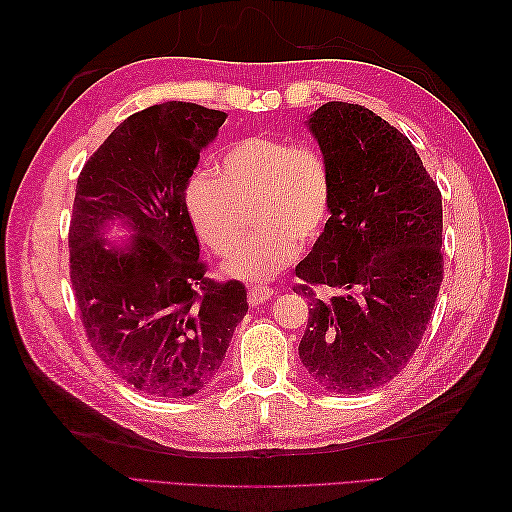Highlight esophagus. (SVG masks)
<instances>
[{
  "label": "esophagus",
  "instance_id": "34e87169",
  "mask_svg": "<svg viewBox=\"0 0 512 512\" xmlns=\"http://www.w3.org/2000/svg\"><path fill=\"white\" fill-rule=\"evenodd\" d=\"M273 297V288L267 286H250V292H247V301L252 305H260Z\"/></svg>",
  "mask_w": 512,
  "mask_h": 512
}]
</instances>
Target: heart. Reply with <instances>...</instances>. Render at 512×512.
I'll use <instances>...</instances> for the list:
<instances>
[{"mask_svg":"<svg viewBox=\"0 0 512 512\" xmlns=\"http://www.w3.org/2000/svg\"><path fill=\"white\" fill-rule=\"evenodd\" d=\"M218 175L196 173L185 188V209L213 254H228L250 224L256 230L224 262V271L269 280L314 245L331 218L333 183L320 149L286 138L250 136L232 143Z\"/></svg>","mask_w":512,"mask_h":512,"instance_id":"1","label":"heart"}]
</instances>
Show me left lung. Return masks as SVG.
<instances>
[{"mask_svg":"<svg viewBox=\"0 0 512 512\" xmlns=\"http://www.w3.org/2000/svg\"><path fill=\"white\" fill-rule=\"evenodd\" d=\"M307 126L333 207L297 267L294 292L312 305L299 359L322 391L359 395L393 380L427 331L444 277L442 194L408 136L369 108L327 102Z\"/></svg>","mask_w":512,"mask_h":512,"instance_id":"obj_1","label":"left lung"}]
</instances>
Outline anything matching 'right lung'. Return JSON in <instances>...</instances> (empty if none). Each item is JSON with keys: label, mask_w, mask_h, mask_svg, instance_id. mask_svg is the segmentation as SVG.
<instances>
[{"label": "right lung", "mask_w": 512, "mask_h": 512, "mask_svg": "<svg viewBox=\"0 0 512 512\" xmlns=\"http://www.w3.org/2000/svg\"><path fill=\"white\" fill-rule=\"evenodd\" d=\"M226 113L190 102L130 115L76 181L70 280L91 348L136 391L183 399L203 391L247 312L237 280L213 282L198 256L185 188ZM135 235L115 248L106 221Z\"/></svg>", "instance_id": "obj_1"}]
</instances>
